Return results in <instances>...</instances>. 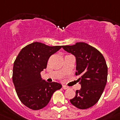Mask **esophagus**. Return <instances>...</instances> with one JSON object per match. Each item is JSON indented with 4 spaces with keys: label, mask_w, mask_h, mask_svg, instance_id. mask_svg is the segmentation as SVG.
<instances>
[{
    "label": "esophagus",
    "mask_w": 120,
    "mask_h": 120,
    "mask_svg": "<svg viewBox=\"0 0 120 120\" xmlns=\"http://www.w3.org/2000/svg\"><path fill=\"white\" fill-rule=\"evenodd\" d=\"M62 88L64 89V90H67V89L69 88V87L66 86V85H62Z\"/></svg>",
    "instance_id": "1"
}]
</instances>
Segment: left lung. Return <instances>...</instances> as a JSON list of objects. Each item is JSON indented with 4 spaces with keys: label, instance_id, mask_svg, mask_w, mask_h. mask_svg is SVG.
<instances>
[{
    "label": "left lung",
    "instance_id": "obj_1",
    "mask_svg": "<svg viewBox=\"0 0 120 120\" xmlns=\"http://www.w3.org/2000/svg\"><path fill=\"white\" fill-rule=\"evenodd\" d=\"M76 59V75L81 85L71 104L80 109L93 106L101 96L107 80L108 68L104 56L97 49L84 42L62 46Z\"/></svg>",
    "mask_w": 120,
    "mask_h": 120
}]
</instances>
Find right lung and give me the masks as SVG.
I'll return each instance as SVG.
<instances>
[{
	"label": "right lung",
	"mask_w": 120,
	"mask_h": 120,
	"mask_svg": "<svg viewBox=\"0 0 120 120\" xmlns=\"http://www.w3.org/2000/svg\"><path fill=\"white\" fill-rule=\"evenodd\" d=\"M62 46H48L34 42L24 47L14 62L13 82L21 102L32 110L45 107L53 94L62 85L48 83L43 80L40 73L46 69L48 60Z\"/></svg>",
	"instance_id": "obj_1"
}]
</instances>
